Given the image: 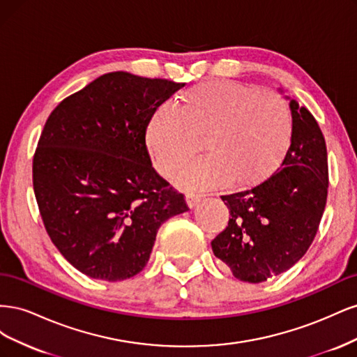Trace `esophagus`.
<instances>
[{"mask_svg":"<svg viewBox=\"0 0 357 357\" xmlns=\"http://www.w3.org/2000/svg\"><path fill=\"white\" fill-rule=\"evenodd\" d=\"M201 199H202V197L198 195V193H192V192L186 193V202L190 208L197 207V205L201 202Z\"/></svg>","mask_w":357,"mask_h":357,"instance_id":"esophagus-1","label":"esophagus"}]
</instances>
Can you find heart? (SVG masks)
<instances>
[{"label": "heart", "instance_id": "1", "mask_svg": "<svg viewBox=\"0 0 357 357\" xmlns=\"http://www.w3.org/2000/svg\"><path fill=\"white\" fill-rule=\"evenodd\" d=\"M291 134V112L282 95L229 80L193 86L180 102L167 101L147 125V144L165 176L195 156L205 137L210 155L180 172L189 189L253 185L273 171Z\"/></svg>", "mask_w": 357, "mask_h": 357}]
</instances>
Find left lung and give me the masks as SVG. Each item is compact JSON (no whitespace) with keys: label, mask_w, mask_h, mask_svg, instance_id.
Instances as JSON below:
<instances>
[{"label":"left lung","mask_w":357,"mask_h":357,"mask_svg":"<svg viewBox=\"0 0 357 357\" xmlns=\"http://www.w3.org/2000/svg\"><path fill=\"white\" fill-rule=\"evenodd\" d=\"M291 137L282 165L257 186L222 195L229 222L211 241L235 278L262 283L305 255L325 211L329 171L325 137L305 107L290 101Z\"/></svg>","instance_id":"left-lung-1"}]
</instances>
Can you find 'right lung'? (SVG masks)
Instances as JSON below:
<instances>
[{"label":"right lung","instance_id":"add662e5","mask_svg":"<svg viewBox=\"0 0 357 357\" xmlns=\"http://www.w3.org/2000/svg\"><path fill=\"white\" fill-rule=\"evenodd\" d=\"M183 86L109 73L62 100L46 121L32 159L36 199L52 243L84 275H137L159 226L189 210L146 146L150 117Z\"/></svg>","mask_w":357,"mask_h":357}]
</instances>
